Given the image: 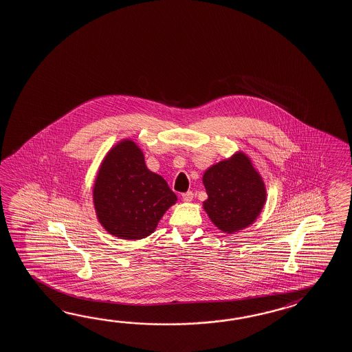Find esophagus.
<instances>
[{
    "label": "esophagus",
    "instance_id": "1",
    "mask_svg": "<svg viewBox=\"0 0 352 352\" xmlns=\"http://www.w3.org/2000/svg\"><path fill=\"white\" fill-rule=\"evenodd\" d=\"M181 197H182L184 201L188 203V201H191L194 199V192L192 191H188V192H184Z\"/></svg>",
    "mask_w": 352,
    "mask_h": 352
}]
</instances>
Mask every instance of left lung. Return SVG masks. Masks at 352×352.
<instances>
[{
    "label": "left lung",
    "mask_w": 352,
    "mask_h": 352,
    "mask_svg": "<svg viewBox=\"0 0 352 352\" xmlns=\"http://www.w3.org/2000/svg\"><path fill=\"white\" fill-rule=\"evenodd\" d=\"M203 184L208 194L203 204L205 212L226 233L252 224L266 200L261 176L243 153L212 166L205 171Z\"/></svg>",
    "instance_id": "left-lung-1"
}]
</instances>
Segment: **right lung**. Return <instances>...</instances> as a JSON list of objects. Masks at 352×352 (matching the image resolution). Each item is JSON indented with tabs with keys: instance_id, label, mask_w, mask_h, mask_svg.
Segmentation results:
<instances>
[{
	"instance_id": "obj_1",
	"label": "right lung",
	"mask_w": 352,
	"mask_h": 352,
	"mask_svg": "<svg viewBox=\"0 0 352 352\" xmlns=\"http://www.w3.org/2000/svg\"><path fill=\"white\" fill-rule=\"evenodd\" d=\"M177 197L160 175L149 171L138 146L123 140L107 153L94 186L98 221L110 234L140 239L153 233Z\"/></svg>"
}]
</instances>
